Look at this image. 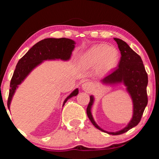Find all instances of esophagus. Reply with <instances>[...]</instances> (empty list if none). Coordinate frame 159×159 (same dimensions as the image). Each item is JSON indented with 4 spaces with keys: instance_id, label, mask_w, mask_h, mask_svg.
<instances>
[{
    "instance_id": "1",
    "label": "esophagus",
    "mask_w": 159,
    "mask_h": 159,
    "mask_svg": "<svg viewBox=\"0 0 159 159\" xmlns=\"http://www.w3.org/2000/svg\"><path fill=\"white\" fill-rule=\"evenodd\" d=\"M82 89L85 91V92H90L91 90L93 89V85L92 83L89 81H87V82H85L84 83H83L82 84Z\"/></svg>"
}]
</instances>
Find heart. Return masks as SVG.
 Returning a JSON list of instances; mask_svg holds the SVG:
<instances>
[{
  "mask_svg": "<svg viewBox=\"0 0 159 159\" xmlns=\"http://www.w3.org/2000/svg\"><path fill=\"white\" fill-rule=\"evenodd\" d=\"M118 60V53L116 49L109 48L108 45L99 44L90 48L80 57L82 65L90 67L97 65L99 62L104 65L113 66Z\"/></svg>",
  "mask_w": 159,
  "mask_h": 159,
  "instance_id": "heart-1",
  "label": "heart"
}]
</instances>
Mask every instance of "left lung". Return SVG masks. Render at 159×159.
Here are the masks:
<instances>
[{
    "label": "left lung",
    "mask_w": 159,
    "mask_h": 159,
    "mask_svg": "<svg viewBox=\"0 0 159 159\" xmlns=\"http://www.w3.org/2000/svg\"><path fill=\"white\" fill-rule=\"evenodd\" d=\"M114 40L118 44L121 57L116 68L107 73L100 82L104 85L122 83L125 86L126 92L130 95L133 102V116L125 128L116 132H108L99 127L94 120L91 111L95 102V97L93 95L90 96V102L86 111L91 123L96 128L112 135H118L126 133L140 121L148 102V76L140 56L132 50L123 40L116 38H114Z\"/></svg>",
    "instance_id": "obj_1"
}]
</instances>
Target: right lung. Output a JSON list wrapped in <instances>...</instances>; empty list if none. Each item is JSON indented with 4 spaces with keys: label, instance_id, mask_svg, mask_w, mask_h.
<instances>
[{
    "label": "right lung",
    "instance_id": "right-lung-1",
    "mask_svg": "<svg viewBox=\"0 0 159 159\" xmlns=\"http://www.w3.org/2000/svg\"><path fill=\"white\" fill-rule=\"evenodd\" d=\"M76 42L73 40L61 38V39H45L38 42L17 62L10 85V93L7 100V108L10 110L13 96L21 83L26 79L31 72L44 61L62 60L69 61L71 59L72 52L75 48ZM79 94V88L66 97L63 105L69 99L76 96Z\"/></svg>",
    "mask_w": 159,
    "mask_h": 159
}]
</instances>
